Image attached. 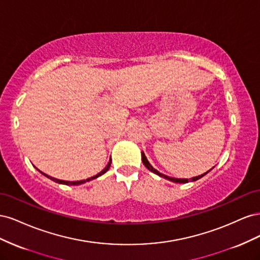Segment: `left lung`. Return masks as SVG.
<instances>
[{
  "label": "left lung",
  "mask_w": 260,
  "mask_h": 260,
  "mask_svg": "<svg viewBox=\"0 0 260 260\" xmlns=\"http://www.w3.org/2000/svg\"><path fill=\"white\" fill-rule=\"evenodd\" d=\"M141 157H142V161H143V164H144V166L149 170V171H152V172H154L155 175H157V176H159V177H161V178H164V179H166V180H169V181H171V182H176V183H187L188 182V180L187 179H178V178H172V177H168V176H166V175H164V174H160V172L158 171V170H156L151 164H149V161L147 160V158H146V156H145V154H144V152H142L141 153ZM214 168V167H212ZM211 168V169H212ZM210 169V170H211ZM210 170H208L207 172H205V174H203V175H201V176H198V177H194V178H192L191 180L192 181H196V180H199V179H201V178H203L204 176L205 175H207L208 172L210 171Z\"/></svg>",
  "instance_id": "left-lung-1"
}]
</instances>
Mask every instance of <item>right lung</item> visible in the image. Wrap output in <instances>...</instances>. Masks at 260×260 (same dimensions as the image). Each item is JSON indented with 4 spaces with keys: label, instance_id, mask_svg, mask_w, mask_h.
<instances>
[{
    "label": "right lung",
    "instance_id": "1",
    "mask_svg": "<svg viewBox=\"0 0 260 260\" xmlns=\"http://www.w3.org/2000/svg\"><path fill=\"white\" fill-rule=\"evenodd\" d=\"M111 164H112V159H109L108 164L106 165V167H105L103 170H102L101 172H99V174H98L96 176H93V177H91V178H89V179H86V180H80V181H65V180H59V179H56V178H53V177H50V176H48V175H45L44 172L40 171L38 168H37V170H39V172H41V174H42L43 176H45L46 178L51 179L52 181H54V182H56V183L66 184V185H79V184H83V183H85V182H88V181H91V180H93V179H96V178L101 177L102 175H104L105 172L109 169V167H111Z\"/></svg>",
    "mask_w": 260,
    "mask_h": 260
}]
</instances>
